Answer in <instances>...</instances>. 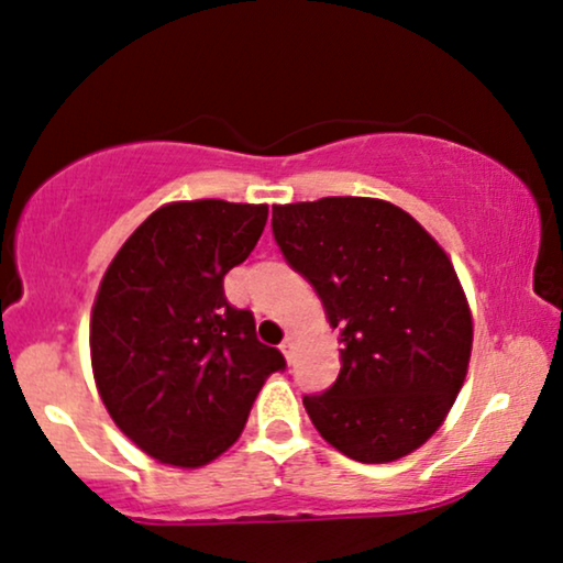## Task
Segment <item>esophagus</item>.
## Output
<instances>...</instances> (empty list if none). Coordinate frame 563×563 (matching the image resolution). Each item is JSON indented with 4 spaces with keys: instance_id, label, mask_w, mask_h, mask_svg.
I'll use <instances>...</instances> for the list:
<instances>
[{
    "instance_id": "34e87169",
    "label": "esophagus",
    "mask_w": 563,
    "mask_h": 563,
    "mask_svg": "<svg viewBox=\"0 0 563 563\" xmlns=\"http://www.w3.org/2000/svg\"><path fill=\"white\" fill-rule=\"evenodd\" d=\"M279 349H282V354L287 356V362H291V349H295V341H291V335H287V339L282 341Z\"/></svg>"
}]
</instances>
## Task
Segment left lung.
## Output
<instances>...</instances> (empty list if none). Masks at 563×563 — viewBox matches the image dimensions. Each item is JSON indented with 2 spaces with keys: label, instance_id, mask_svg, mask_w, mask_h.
I'll use <instances>...</instances> for the list:
<instances>
[{
  "label": "left lung",
  "instance_id": "8db88e82",
  "mask_svg": "<svg viewBox=\"0 0 563 563\" xmlns=\"http://www.w3.org/2000/svg\"><path fill=\"white\" fill-rule=\"evenodd\" d=\"M272 230L339 328V377L302 398L320 437L360 463L421 448L455 404L473 344L448 253L404 209L362 196L274 207Z\"/></svg>",
  "mask_w": 563,
  "mask_h": 563
}]
</instances>
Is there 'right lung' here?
Segmentation results:
<instances>
[{
  "mask_svg": "<svg viewBox=\"0 0 563 563\" xmlns=\"http://www.w3.org/2000/svg\"><path fill=\"white\" fill-rule=\"evenodd\" d=\"M266 217V203H167L100 282L95 383L115 427L159 463L199 468L222 455L266 377L287 367L258 341L253 312L224 297V274L251 255Z\"/></svg>",
  "mask_w": 563,
  "mask_h": 563,
  "instance_id": "add662e5",
  "label": "right lung"
}]
</instances>
